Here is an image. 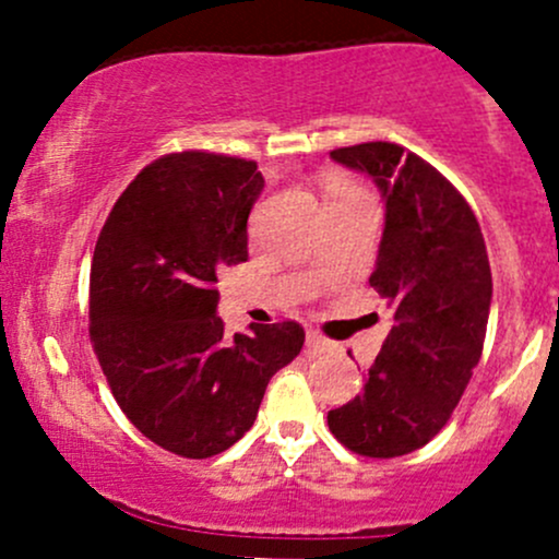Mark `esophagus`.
<instances>
[{"instance_id":"obj_1","label":"esophagus","mask_w":559,"mask_h":559,"mask_svg":"<svg viewBox=\"0 0 559 559\" xmlns=\"http://www.w3.org/2000/svg\"><path fill=\"white\" fill-rule=\"evenodd\" d=\"M330 346L332 343L326 341V337H321L319 332H308L306 335V352L308 354H324V352H330Z\"/></svg>"}]
</instances>
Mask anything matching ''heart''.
Returning a JSON list of instances; mask_svg holds the SVG:
<instances>
[{
	"label": "heart",
	"instance_id": "b5f03b06",
	"mask_svg": "<svg viewBox=\"0 0 559 559\" xmlns=\"http://www.w3.org/2000/svg\"><path fill=\"white\" fill-rule=\"evenodd\" d=\"M348 194H359V191L348 183H335L330 189V200H337V197H348Z\"/></svg>",
	"mask_w": 559,
	"mask_h": 559
}]
</instances>
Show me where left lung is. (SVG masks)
Listing matches in <instances>:
<instances>
[{
    "mask_svg": "<svg viewBox=\"0 0 559 559\" xmlns=\"http://www.w3.org/2000/svg\"><path fill=\"white\" fill-rule=\"evenodd\" d=\"M330 156L381 191L384 235L370 286L394 324L362 392L326 421L343 447L386 460L432 441L460 403L481 359L492 273L476 216L436 167L394 143Z\"/></svg>",
    "mask_w": 559,
    "mask_h": 559,
    "instance_id": "1",
    "label": "left lung"
}]
</instances>
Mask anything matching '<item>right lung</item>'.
Instances as JSON below:
<instances>
[{
  "label": "right lung",
  "mask_w": 559,
  "mask_h": 559,
  "mask_svg": "<svg viewBox=\"0 0 559 559\" xmlns=\"http://www.w3.org/2000/svg\"><path fill=\"white\" fill-rule=\"evenodd\" d=\"M257 162L183 151L145 167L92 259V341L112 397L148 441L205 460L251 430L270 379L300 354L295 321L224 335L218 270L248 259Z\"/></svg>",
  "instance_id": "add662e5"
}]
</instances>
